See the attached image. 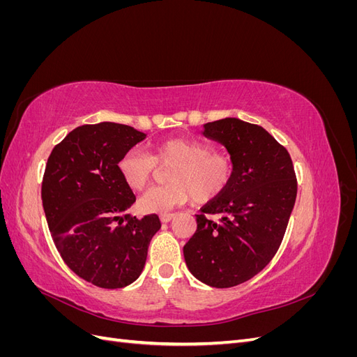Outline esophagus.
Returning a JSON list of instances; mask_svg holds the SVG:
<instances>
[{"label": "esophagus", "instance_id": "34e87169", "mask_svg": "<svg viewBox=\"0 0 357 357\" xmlns=\"http://www.w3.org/2000/svg\"><path fill=\"white\" fill-rule=\"evenodd\" d=\"M159 218H160L162 223H168V222H171L172 219H174V214H172V213H162Z\"/></svg>", "mask_w": 357, "mask_h": 357}]
</instances>
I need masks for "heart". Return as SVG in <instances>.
Instances as JSON below:
<instances>
[{
  "label": "heart",
  "mask_w": 357,
  "mask_h": 357,
  "mask_svg": "<svg viewBox=\"0 0 357 357\" xmlns=\"http://www.w3.org/2000/svg\"><path fill=\"white\" fill-rule=\"evenodd\" d=\"M156 165H172L167 174L169 185L150 189L138 201L146 214L167 213L185 204L192 195L195 202H208L228 188L234 176L229 156L211 153V147L186 138L159 143L149 156L134 149L126 152L117 168L126 185L143 190L153 177Z\"/></svg>",
  "instance_id": "b5f03b06"
}]
</instances>
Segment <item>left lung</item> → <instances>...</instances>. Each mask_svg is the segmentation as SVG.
<instances>
[{
	"instance_id": "1",
	"label": "left lung",
	"mask_w": 357,
	"mask_h": 357,
	"mask_svg": "<svg viewBox=\"0 0 357 357\" xmlns=\"http://www.w3.org/2000/svg\"><path fill=\"white\" fill-rule=\"evenodd\" d=\"M234 162L232 180L201 208L197 232L183 247L192 275L211 287L241 284L269 264L296 201V176L287 150L262 126L226 117L202 126Z\"/></svg>"
}]
</instances>
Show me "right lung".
Segmentation results:
<instances>
[{"instance_id":"obj_1","label":"right lung","mask_w":357,"mask_h":357,"mask_svg":"<svg viewBox=\"0 0 357 357\" xmlns=\"http://www.w3.org/2000/svg\"><path fill=\"white\" fill-rule=\"evenodd\" d=\"M146 135L122 123L83 125L47 159L41 199L52 238L71 271L98 287L134 283L160 229L156 214H126L135 195L117 168Z\"/></svg>"}]
</instances>
